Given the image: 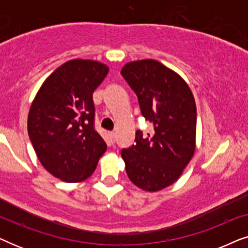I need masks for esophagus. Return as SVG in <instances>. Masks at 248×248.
<instances>
[{
	"label": "esophagus",
	"mask_w": 248,
	"mask_h": 248,
	"mask_svg": "<svg viewBox=\"0 0 248 248\" xmlns=\"http://www.w3.org/2000/svg\"><path fill=\"white\" fill-rule=\"evenodd\" d=\"M108 135H109V139H110L111 143H115V141H116V135H115L114 132H109V133H108Z\"/></svg>",
	"instance_id": "1"
}]
</instances>
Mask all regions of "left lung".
Masks as SVG:
<instances>
[{"mask_svg": "<svg viewBox=\"0 0 248 248\" xmlns=\"http://www.w3.org/2000/svg\"><path fill=\"white\" fill-rule=\"evenodd\" d=\"M121 74L154 126L147 135L138 130L135 143L122 150L127 176L138 187L159 191L177 181L194 154V97L185 81L158 61L127 63Z\"/></svg>", "mask_w": 248, "mask_h": 248, "instance_id": "8db88e82", "label": "left lung"}]
</instances>
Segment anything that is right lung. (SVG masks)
Listing matches in <instances>:
<instances>
[{"mask_svg": "<svg viewBox=\"0 0 248 248\" xmlns=\"http://www.w3.org/2000/svg\"><path fill=\"white\" fill-rule=\"evenodd\" d=\"M107 73L96 61H69L47 78L30 107L28 134L37 157L64 182L91 176L107 149L94 128L93 100Z\"/></svg>", "mask_w": 248, "mask_h": 248, "instance_id": "obj_1", "label": "right lung"}]
</instances>
